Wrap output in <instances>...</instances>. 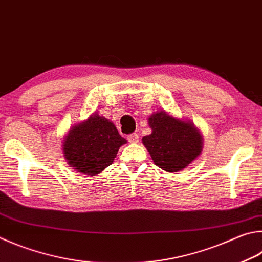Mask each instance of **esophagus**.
Masks as SVG:
<instances>
[{
	"label": "esophagus",
	"instance_id": "esophagus-1",
	"mask_svg": "<svg viewBox=\"0 0 262 262\" xmlns=\"http://www.w3.org/2000/svg\"><path fill=\"white\" fill-rule=\"evenodd\" d=\"M127 140L129 143H137L139 142V135L136 133H133V134H129L127 136Z\"/></svg>",
	"mask_w": 262,
	"mask_h": 262
}]
</instances>
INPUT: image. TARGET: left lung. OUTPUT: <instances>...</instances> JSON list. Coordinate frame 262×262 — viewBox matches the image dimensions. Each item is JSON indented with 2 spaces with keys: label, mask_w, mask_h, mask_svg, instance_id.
<instances>
[{
  "label": "left lung",
  "mask_w": 262,
  "mask_h": 262,
  "mask_svg": "<svg viewBox=\"0 0 262 262\" xmlns=\"http://www.w3.org/2000/svg\"><path fill=\"white\" fill-rule=\"evenodd\" d=\"M149 125L152 133L142 142L158 167L170 173L179 172L201 155L202 136L190 122L160 111L149 118Z\"/></svg>",
  "instance_id": "obj_1"
}]
</instances>
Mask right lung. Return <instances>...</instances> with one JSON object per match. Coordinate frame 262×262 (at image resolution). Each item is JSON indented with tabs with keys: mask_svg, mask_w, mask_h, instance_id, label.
<instances>
[{
	"mask_svg": "<svg viewBox=\"0 0 262 262\" xmlns=\"http://www.w3.org/2000/svg\"><path fill=\"white\" fill-rule=\"evenodd\" d=\"M125 143L116 126L96 113L70 130L63 145L64 156L80 173L94 177L113 163Z\"/></svg>",
	"mask_w": 262,
	"mask_h": 262,
	"instance_id": "obj_1",
	"label": "right lung"
}]
</instances>
